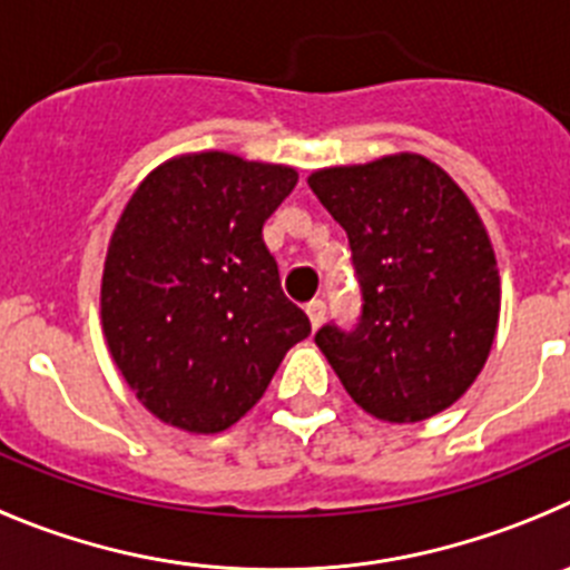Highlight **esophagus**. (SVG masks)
Masks as SVG:
<instances>
[{
  "mask_svg": "<svg viewBox=\"0 0 570 570\" xmlns=\"http://www.w3.org/2000/svg\"><path fill=\"white\" fill-rule=\"evenodd\" d=\"M306 315H309L312 330H317L323 323V317H326V304H323V301H309V304H306Z\"/></svg>",
  "mask_w": 570,
  "mask_h": 570,
  "instance_id": "1",
  "label": "esophagus"
}]
</instances>
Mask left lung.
<instances>
[{"mask_svg": "<svg viewBox=\"0 0 570 570\" xmlns=\"http://www.w3.org/2000/svg\"><path fill=\"white\" fill-rule=\"evenodd\" d=\"M306 181L346 229L363 289L355 330L315 335L348 397L386 423L454 406L500 321V269L474 204L417 153L323 167Z\"/></svg>", "mask_w": 570, "mask_h": 570, "instance_id": "left-lung-1", "label": "left lung"}]
</instances>
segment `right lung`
<instances>
[{
	"instance_id": "1",
	"label": "right lung",
	"mask_w": 570,
	"mask_h": 570,
	"mask_svg": "<svg viewBox=\"0 0 570 570\" xmlns=\"http://www.w3.org/2000/svg\"><path fill=\"white\" fill-rule=\"evenodd\" d=\"M295 167L184 153L138 184L107 244L101 332L138 403L189 434H218L264 397L312 332L264 244Z\"/></svg>"
}]
</instances>
